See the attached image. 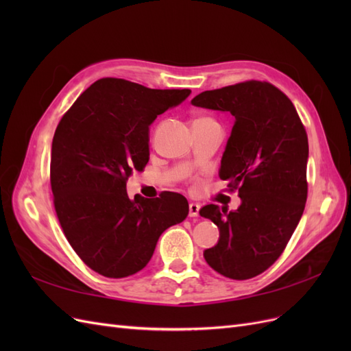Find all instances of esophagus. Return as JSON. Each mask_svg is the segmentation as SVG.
Returning <instances> with one entry per match:
<instances>
[{"mask_svg":"<svg viewBox=\"0 0 351 351\" xmlns=\"http://www.w3.org/2000/svg\"><path fill=\"white\" fill-rule=\"evenodd\" d=\"M199 209H200V206L197 204H190L189 205V217H192V218L197 217L199 215Z\"/></svg>","mask_w":351,"mask_h":351,"instance_id":"1","label":"esophagus"}]
</instances>
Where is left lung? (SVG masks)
Segmentation results:
<instances>
[{
	"mask_svg": "<svg viewBox=\"0 0 351 351\" xmlns=\"http://www.w3.org/2000/svg\"><path fill=\"white\" fill-rule=\"evenodd\" d=\"M192 104L236 119L219 177L230 192L239 190L241 205L231 212L214 204L199 210L219 228L217 246L205 250V261L227 278H253L281 256L303 215L306 129L289 97L268 82L205 90Z\"/></svg>",
	"mask_w": 351,
	"mask_h": 351,
	"instance_id": "1",
	"label": "left lung"
}]
</instances>
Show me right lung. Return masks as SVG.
<instances>
[{
    "label": "right lung",
    "mask_w": 351,
    "mask_h": 351,
    "mask_svg": "<svg viewBox=\"0 0 351 351\" xmlns=\"http://www.w3.org/2000/svg\"><path fill=\"white\" fill-rule=\"evenodd\" d=\"M189 95L105 77L57 125L49 168L57 218L77 256L104 277L143 269L159 236L189 215L187 199L178 193L132 200L125 192L129 177L149 161V125Z\"/></svg>",
    "instance_id": "1"
}]
</instances>
